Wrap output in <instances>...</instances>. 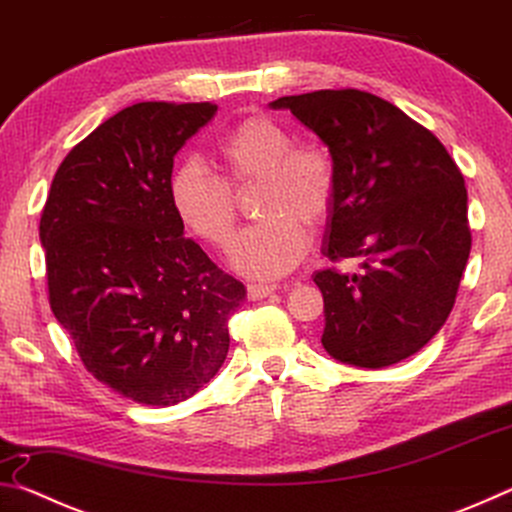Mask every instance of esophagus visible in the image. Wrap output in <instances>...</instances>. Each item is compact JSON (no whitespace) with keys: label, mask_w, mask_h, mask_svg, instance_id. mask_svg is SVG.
Returning <instances> with one entry per match:
<instances>
[{"label":"esophagus","mask_w":512,"mask_h":512,"mask_svg":"<svg viewBox=\"0 0 512 512\" xmlns=\"http://www.w3.org/2000/svg\"><path fill=\"white\" fill-rule=\"evenodd\" d=\"M275 291V284H248V300H262Z\"/></svg>","instance_id":"obj_1"}]
</instances>
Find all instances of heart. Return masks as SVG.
Segmentation results:
<instances>
[{"label":"heart","mask_w":512,"mask_h":512,"mask_svg":"<svg viewBox=\"0 0 512 512\" xmlns=\"http://www.w3.org/2000/svg\"><path fill=\"white\" fill-rule=\"evenodd\" d=\"M223 178L198 158L171 173V203L189 230L223 248L235 230L237 205L230 185L262 180L257 212L264 216L232 239L228 262L253 280H275L296 266L309 246L307 223L316 225L334 201L336 173L318 144H293L291 131L271 117L255 115L232 126L214 146Z\"/></svg>","instance_id":"heart-1"}]
</instances>
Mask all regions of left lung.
I'll use <instances>...</instances> for the list:
<instances>
[{
  "instance_id": "8db88e82",
  "label": "left lung",
  "mask_w": 512,
  "mask_h": 512,
  "mask_svg": "<svg viewBox=\"0 0 512 512\" xmlns=\"http://www.w3.org/2000/svg\"><path fill=\"white\" fill-rule=\"evenodd\" d=\"M291 110L334 162L323 255L361 273L314 275L325 302L323 348L357 368H386L445 325L470 257L467 189L438 137L361 90H318L268 103Z\"/></svg>"
}]
</instances>
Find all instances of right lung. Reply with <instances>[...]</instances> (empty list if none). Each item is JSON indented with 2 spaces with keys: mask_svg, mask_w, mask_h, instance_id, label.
I'll return each mask as SVG.
<instances>
[{
  "mask_svg": "<svg viewBox=\"0 0 512 512\" xmlns=\"http://www.w3.org/2000/svg\"><path fill=\"white\" fill-rule=\"evenodd\" d=\"M214 115V103L124 108L67 153L42 210L51 311L85 368L137 404L203 388L246 298L171 203L173 158Z\"/></svg>",
  "mask_w": 512,
  "mask_h": 512,
  "instance_id": "obj_1",
  "label": "right lung"
}]
</instances>
